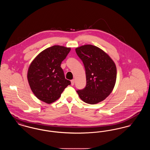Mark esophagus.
<instances>
[{
  "mask_svg": "<svg viewBox=\"0 0 150 150\" xmlns=\"http://www.w3.org/2000/svg\"><path fill=\"white\" fill-rule=\"evenodd\" d=\"M71 86H74V83H75V80H74V79L71 80Z\"/></svg>",
  "mask_w": 150,
  "mask_h": 150,
  "instance_id": "obj_1",
  "label": "esophagus"
}]
</instances>
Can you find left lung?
<instances>
[{
    "label": "left lung",
    "mask_w": 150,
    "mask_h": 150,
    "mask_svg": "<svg viewBox=\"0 0 150 150\" xmlns=\"http://www.w3.org/2000/svg\"><path fill=\"white\" fill-rule=\"evenodd\" d=\"M84 65L86 87L76 91L80 99L88 104L105 100L112 92L116 80V67L110 57L100 48L91 44L75 49Z\"/></svg>",
    "instance_id": "1"
}]
</instances>
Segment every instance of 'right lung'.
<instances>
[{
    "label": "right lung",
    "instance_id": "add662e5",
    "mask_svg": "<svg viewBox=\"0 0 150 150\" xmlns=\"http://www.w3.org/2000/svg\"><path fill=\"white\" fill-rule=\"evenodd\" d=\"M70 50V48L53 45L40 52L31 63L28 80L32 92L39 100L52 103L71 84L61 67Z\"/></svg>",
    "mask_w": 150,
    "mask_h": 150
}]
</instances>
